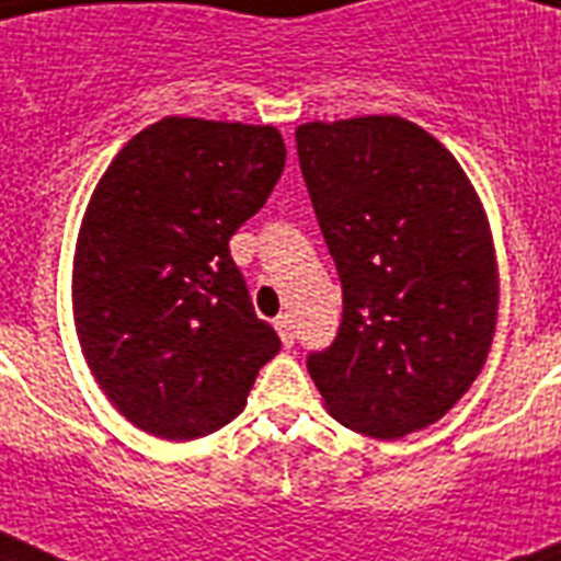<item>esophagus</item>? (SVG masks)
Instances as JSON below:
<instances>
[{
  "instance_id": "esophagus-1",
  "label": "esophagus",
  "mask_w": 561,
  "mask_h": 561,
  "mask_svg": "<svg viewBox=\"0 0 561 561\" xmlns=\"http://www.w3.org/2000/svg\"><path fill=\"white\" fill-rule=\"evenodd\" d=\"M273 325H276V332H279L282 343H285V346H294V341H297V332H294V320H290V314H279Z\"/></svg>"
}]
</instances>
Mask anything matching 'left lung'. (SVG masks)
Instances as JSON below:
<instances>
[{
    "instance_id": "1",
    "label": "left lung",
    "mask_w": 561,
    "mask_h": 561,
    "mask_svg": "<svg viewBox=\"0 0 561 561\" xmlns=\"http://www.w3.org/2000/svg\"><path fill=\"white\" fill-rule=\"evenodd\" d=\"M297 153L343 288L337 337L308 355L325 408L378 439L434 425L495 334L497 264L478 192L401 116L308 122Z\"/></svg>"
}]
</instances>
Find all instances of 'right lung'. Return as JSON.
Segmentation results:
<instances>
[{"label": "right lung", "mask_w": 561, "mask_h": 561, "mask_svg": "<svg viewBox=\"0 0 561 561\" xmlns=\"http://www.w3.org/2000/svg\"><path fill=\"white\" fill-rule=\"evenodd\" d=\"M282 169L276 127L169 116L136 134L92 192L75 247V329L104 396L148 434L183 443L224 427L279 352L229 238Z\"/></svg>", "instance_id": "add662e5"}]
</instances>
